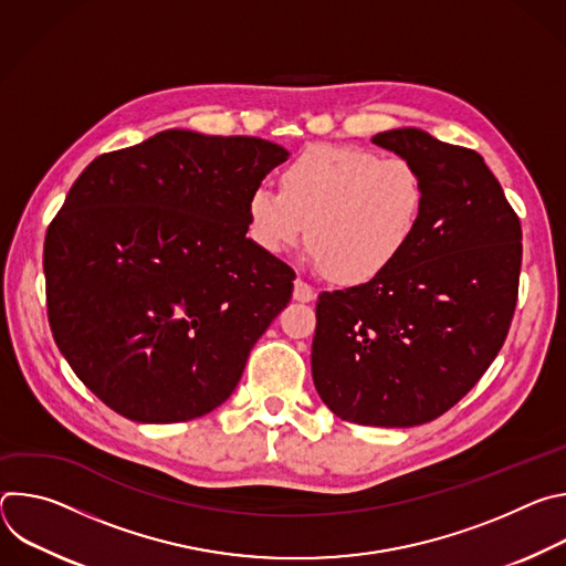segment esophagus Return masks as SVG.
I'll use <instances>...</instances> for the list:
<instances>
[{
  "label": "esophagus",
  "mask_w": 566,
  "mask_h": 566,
  "mask_svg": "<svg viewBox=\"0 0 566 566\" xmlns=\"http://www.w3.org/2000/svg\"><path fill=\"white\" fill-rule=\"evenodd\" d=\"M293 297L297 302H313L315 300V289L311 284H306L302 277H297L295 286H293Z\"/></svg>",
  "instance_id": "1"
}]
</instances>
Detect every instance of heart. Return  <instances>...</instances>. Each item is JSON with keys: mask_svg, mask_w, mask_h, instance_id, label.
Instances as JSON below:
<instances>
[{"mask_svg": "<svg viewBox=\"0 0 566 566\" xmlns=\"http://www.w3.org/2000/svg\"><path fill=\"white\" fill-rule=\"evenodd\" d=\"M428 186L406 156L347 145H313L282 172V190L258 186L247 203L249 232L266 253L306 244L345 284L385 273L421 226ZM310 230H305V226Z\"/></svg>", "mask_w": 566, "mask_h": 566, "instance_id": "heart-1", "label": "heart"}]
</instances>
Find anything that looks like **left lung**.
<instances>
[{"label":"left lung","mask_w":566,"mask_h":566,"mask_svg":"<svg viewBox=\"0 0 566 566\" xmlns=\"http://www.w3.org/2000/svg\"><path fill=\"white\" fill-rule=\"evenodd\" d=\"M371 143L421 168L426 214L385 273L319 293L311 371L343 421L412 428L448 412L500 354L517 304L522 226L474 149L417 127Z\"/></svg>","instance_id":"8db88e82"}]
</instances>
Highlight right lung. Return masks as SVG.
<instances>
[{"instance_id":"right-lung-1","label":"right lung","mask_w":566,"mask_h":566,"mask_svg":"<svg viewBox=\"0 0 566 566\" xmlns=\"http://www.w3.org/2000/svg\"><path fill=\"white\" fill-rule=\"evenodd\" d=\"M289 151L255 136L160 132L94 158L44 239L57 349L107 408L179 423L219 408L289 304L247 203Z\"/></svg>"}]
</instances>
